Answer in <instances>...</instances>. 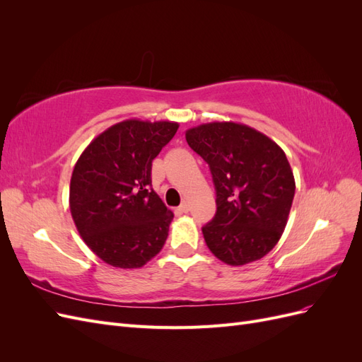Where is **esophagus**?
<instances>
[{
    "mask_svg": "<svg viewBox=\"0 0 362 362\" xmlns=\"http://www.w3.org/2000/svg\"><path fill=\"white\" fill-rule=\"evenodd\" d=\"M180 210H181L182 213H189V210H190V205H189V201H182V204L180 205Z\"/></svg>",
    "mask_w": 362,
    "mask_h": 362,
    "instance_id": "obj_1",
    "label": "esophagus"
}]
</instances>
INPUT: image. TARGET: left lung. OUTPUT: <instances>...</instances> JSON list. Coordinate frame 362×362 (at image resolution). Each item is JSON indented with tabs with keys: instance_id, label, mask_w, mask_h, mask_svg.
I'll use <instances>...</instances> for the list:
<instances>
[{
	"instance_id": "8db88e82",
	"label": "left lung",
	"mask_w": 362,
	"mask_h": 362,
	"mask_svg": "<svg viewBox=\"0 0 362 362\" xmlns=\"http://www.w3.org/2000/svg\"><path fill=\"white\" fill-rule=\"evenodd\" d=\"M185 140L208 163L216 187L217 211L202 228L208 249L229 266L267 255L286 229L296 190L286 152L237 122L193 127Z\"/></svg>"
}]
</instances>
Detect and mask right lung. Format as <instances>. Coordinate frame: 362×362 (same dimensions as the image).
<instances>
[{
	"label": "right lung",
	"mask_w": 362,
	"mask_h": 362,
	"mask_svg": "<svg viewBox=\"0 0 362 362\" xmlns=\"http://www.w3.org/2000/svg\"><path fill=\"white\" fill-rule=\"evenodd\" d=\"M178 127L127 119L96 136L76 160L71 214L84 243L107 264L144 267L166 242L173 213L152 190L151 168Z\"/></svg>",
	"instance_id": "right-lung-1"
}]
</instances>
